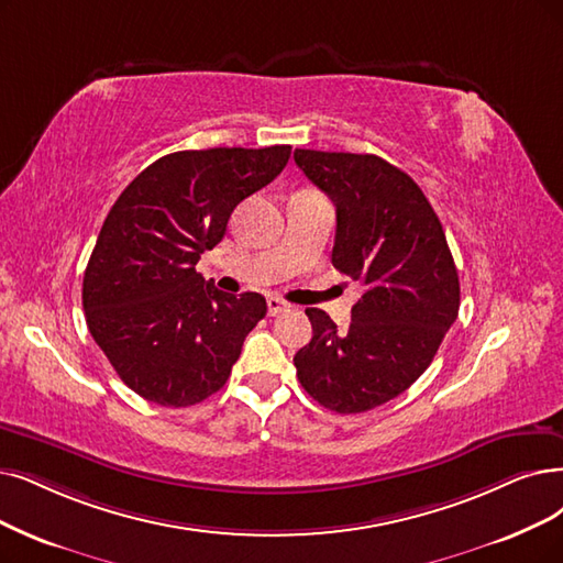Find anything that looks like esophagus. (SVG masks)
Here are the masks:
<instances>
[{
	"mask_svg": "<svg viewBox=\"0 0 563 563\" xmlns=\"http://www.w3.org/2000/svg\"><path fill=\"white\" fill-rule=\"evenodd\" d=\"M288 307H290V305H286V302L279 300V298H267V313H269V317H279V313L288 311Z\"/></svg>",
	"mask_w": 563,
	"mask_h": 563,
	"instance_id": "esophagus-1",
	"label": "esophagus"
}]
</instances>
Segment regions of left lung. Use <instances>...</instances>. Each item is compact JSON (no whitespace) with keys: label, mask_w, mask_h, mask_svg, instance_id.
<instances>
[{"label":"left lung","mask_w":563,"mask_h":563,"mask_svg":"<svg viewBox=\"0 0 563 563\" xmlns=\"http://www.w3.org/2000/svg\"><path fill=\"white\" fill-rule=\"evenodd\" d=\"M298 168L336 208L332 265L363 286L340 332L307 309L313 336L294 363L302 388L336 413H363L430 367L460 311V277L430 200L376 154L296 150Z\"/></svg>","instance_id":"obj_1"}]
</instances>
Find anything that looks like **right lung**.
<instances>
[{
  "mask_svg": "<svg viewBox=\"0 0 563 563\" xmlns=\"http://www.w3.org/2000/svg\"><path fill=\"white\" fill-rule=\"evenodd\" d=\"M288 156L290 145L173 152L110 208L85 267L82 309L112 369L147 401L191 407L229 380L267 305L261 294H223L196 263Z\"/></svg>",
  "mask_w": 563,
  "mask_h": 563,
  "instance_id": "obj_1",
  "label": "right lung"
}]
</instances>
